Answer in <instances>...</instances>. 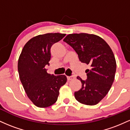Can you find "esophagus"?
I'll list each match as a JSON object with an SVG mask.
<instances>
[{
	"mask_svg": "<svg viewBox=\"0 0 130 130\" xmlns=\"http://www.w3.org/2000/svg\"><path fill=\"white\" fill-rule=\"evenodd\" d=\"M74 79H75V77L73 76H67V80H68V81H70V80H73Z\"/></svg>",
	"mask_w": 130,
	"mask_h": 130,
	"instance_id": "obj_1",
	"label": "esophagus"
}]
</instances>
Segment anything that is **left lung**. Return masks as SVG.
Wrapping results in <instances>:
<instances>
[{
	"mask_svg": "<svg viewBox=\"0 0 130 130\" xmlns=\"http://www.w3.org/2000/svg\"><path fill=\"white\" fill-rule=\"evenodd\" d=\"M63 41L74 49L82 63L90 66L86 71L87 79L77 77L82 87L74 92L75 98L86 105L98 104L108 93L114 80L116 62L112 51L103 38L93 34H69Z\"/></svg>",
	"mask_w": 130,
	"mask_h": 130,
	"instance_id": "1",
	"label": "left lung"
}]
</instances>
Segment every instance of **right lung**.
<instances>
[{
    "label": "right lung",
    "instance_id": "add662e5",
    "mask_svg": "<svg viewBox=\"0 0 130 130\" xmlns=\"http://www.w3.org/2000/svg\"><path fill=\"white\" fill-rule=\"evenodd\" d=\"M66 34L49 33L37 35L29 40L19 56L18 70L25 92L39 108H47L57 100L59 90L66 83L65 75L55 76L47 73L50 65L51 47Z\"/></svg>",
    "mask_w": 130,
    "mask_h": 130
}]
</instances>
